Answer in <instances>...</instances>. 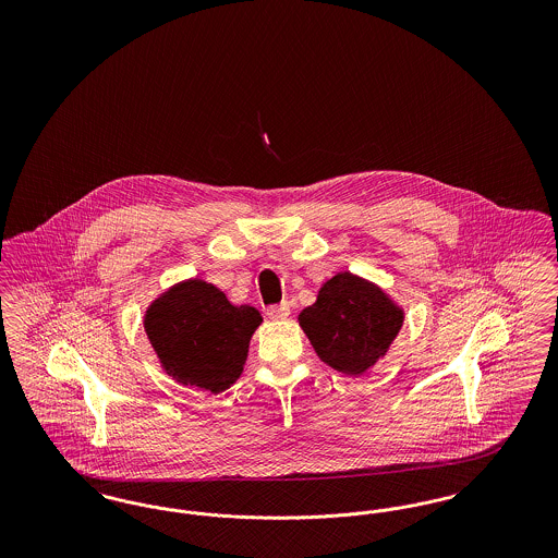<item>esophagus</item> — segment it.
Returning <instances> with one entry per match:
<instances>
[{
	"label": "esophagus",
	"instance_id": "34e87169",
	"mask_svg": "<svg viewBox=\"0 0 558 558\" xmlns=\"http://www.w3.org/2000/svg\"><path fill=\"white\" fill-rule=\"evenodd\" d=\"M266 314L269 319H287L289 314H291V305L287 301H282L278 305H269Z\"/></svg>",
	"mask_w": 558,
	"mask_h": 558
}]
</instances>
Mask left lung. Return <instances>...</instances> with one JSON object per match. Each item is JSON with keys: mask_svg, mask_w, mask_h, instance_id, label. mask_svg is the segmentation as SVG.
<instances>
[{"mask_svg": "<svg viewBox=\"0 0 558 558\" xmlns=\"http://www.w3.org/2000/svg\"><path fill=\"white\" fill-rule=\"evenodd\" d=\"M299 324L324 364L360 376L387 353L403 312L368 280L341 271L299 314Z\"/></svg>", "mask_w": 558, "mask_h": 558, "instance_id": "left-lung-1", "label": "left lung"}]
</instances>
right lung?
I'll return each mask as SVG.
<instances>
[{"instance_id":"1","label":"right lung","mask_w":558,"mask_h":558,"mask_svg":"<svg viewBox=\"0 0 558 558\" xmlns=\"http://www.w3.org/2000/svg\"><path fill=\"white\" fill-rule=\"evenodd\" d=\"M262 314L232 305L203 280H187L148 307L144 328L162 368L184 385L211 393L236 383Z\"/></svg>"}]
</instances>
